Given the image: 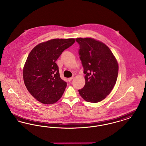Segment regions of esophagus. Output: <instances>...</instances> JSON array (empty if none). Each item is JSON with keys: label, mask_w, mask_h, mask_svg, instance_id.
<instances>
[{"label": "esophagus", "mask_w": 146, "mask_h": 146, "mask_svg": "<svg viewBox=\"0 0 146 146\" xmlns=\"http://www.w3.org/2000/svg\"><path fill=\"white\" fill-rule=\"evenodd\" d=\"M73 79V76H72V77H70V78H69L68 79V80L70 82V81H71L72 79Z\"/></svg>", "instance_id": "1"}]
</instances>
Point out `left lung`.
I'll list each match as a JSON object with an SVG mask.
<instances>
[{
	"instance_id": "8db88e82",
	"label": "left lung",
	"mask_w": 146,
	"mask_h": 146,
	"mask_svg": "<svg viewBox=\"0 0 146 146\" xmlns=\"http://www.w3.org/2000/svg\"><path fill=\"white\" fill-rule=\"evenodd\" d=\"M85 74V84L79 93L86 101L97 103L108 95L116 83L118 64L111 50L102 42L90 38L76 39Z\"/></svg>"
}]
</instances>
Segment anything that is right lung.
Returning a JSON list of instances; mask_svg holds the SVG:
<instances>
[{
  "label": "right lung",
  "mask_w": 146,
  "mask_h": 146,
  "mask_svg": "<svg viewBox=\"0 0 146 146\" xmlns=\"http://www.w3.org/2000/svg\"><path fill=\"white\" fill-rule=\"evenodd\" d=\"M74 42L73 38L51 39L35 46L28 56L23 70L24 83L42 104H53L62 97L67 83L60 78L55 62Z\"/></svg>",
  "instance_id": "right-lung-1"
}]
</instances>
